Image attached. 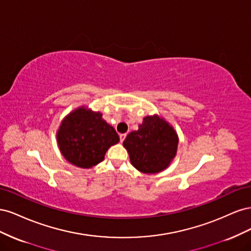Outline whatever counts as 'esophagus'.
Returning <instances> with one entry per match:
<instances>
[{"instance_id": "34e87169", "label": "esophagus", "mask_w": 251, "mask_h": 251, "mask_svg": "<svg viewBox=\"0 0 251 251\" xmlns=\"http://www.w3.org/2000/svg\"><path fill=\"white\" fill-rule=\"evenodd\" d=\"M126 136V134H120V136H119V137H120V142H124Z\"/></svg>"}]
</instances>
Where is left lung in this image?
Wrapping results in <instances>:
<instances>
[{"label":"left lung","mask_w":251,"mask_h":251,"mask_svg":"<svg viewBox=\"0 0 251 251\" xmlns=\"http://www.w3.org/2000/svg\"><path fill=\"white\" fill-rule=\"evenodd\" d=\"M178 143L174 126L154 114L144 117L138 130L128 134L123 144L136 170L157 174L169 168L177 155Z\"/></svg>","instance_id":"1"}]
</instances>
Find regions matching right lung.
<instances>
[{
    "label": "right lung",
    "instance_id": "1",
    "mask_svg": "<svg viewBox=\"0 0 251 251\" xmlns=\"http://www.w3.org/2000/svg\"><path fill=\"white\" fill-rule=\"evenodd\" d=\"M56 140L68 162L77 168L91 169L103 160L109 148L119 142V136L100 111L81 105L63 118Z\"/></svg>",
    "mask_w": 251,
    "mask_h": 251
}]
</instances>
